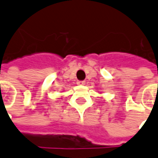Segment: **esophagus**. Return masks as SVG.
<instances>
[{"mask_svg":"<svg viewBox=\"0 0 158 158\" xmlns=\"http://www.w3.org/2000/svg\"><path fill=\"white\" fill-rule=\"evenodd\" d=\"M78 85H85V81H77Z\"/></svg>","mask_w":158,"mask_h":158,"instance_id":"obj_1","label":"esophagus"}]
</instances>
